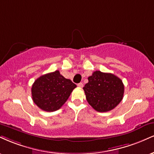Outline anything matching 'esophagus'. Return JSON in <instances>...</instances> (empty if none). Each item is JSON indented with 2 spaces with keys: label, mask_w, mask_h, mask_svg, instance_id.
<instances>
[{
  "label": "esophagus",
  "mask_w": 154,
  "mask_h": 154,
  "mask_svg": "<svg viewBox=\"0 0 154 154\" xmlns=\"http://www.w3.org/2000/svg\"><path fill=\"white\" fill-rule=\"evenodd\" d=\"M77 86H78L79 88H82V87H83L82 82H80V83H79V84H77Z\"/></svg>",
  "instance_id": "obj_1"
}]
</instances>
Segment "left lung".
Masks as SVG:
<instances>
[{"label": "left lung", "instance_id": "1", "mask_svg": "<svg viewBox=\"0 0 154 154\" xmlns=\"http://www.w3.org/2000/svg\"><path fill=\"white\" fill-rule=\"evenodd\" d=\"M83 90L89 104L97 112H104L114 109L121 102L124 85L113 74L95 71L88 77Z\"/></svg>", "mask_w": 154, "mask_h": 154}]
</instances>
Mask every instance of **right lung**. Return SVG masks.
<instances>
[{
    "label": "right lung",
    "mask_w": 154,
    "mask_h": 154,
    "mask_svg": "<svg viewBox=\"0 0 154 154\" xmlns=\"http://www.w3.org/2000/svg\"><path fill=\"white\" fill-rule=\"evenodd\" d=\"M76 87L70 79L64 78L59 70L50 72L41 76L33 84V101L44 111H56L65 103Z\"/></svg>",
    "instance_id": "right-lung-1"
}]
</instances>
